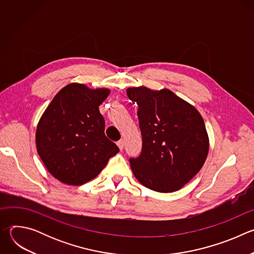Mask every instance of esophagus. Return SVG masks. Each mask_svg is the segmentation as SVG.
<instances>
[{
  "instance_id": "obj_1",
  "label": "esophagus",
  "mask_w": 254,
  "mask_h": 254,
  "mask_svg": "<svg viewBox=\"0 0 254 254\" xmlns=\"http://www.w3.org/2000/svg\"><path fill=\"white\" fill-rule=\"evenodd\" d=\"M117 143H118V146H119L120 150H123V149H124V147H125V140H124V139L119 140Z\"/></svg>"
}]
</instances>
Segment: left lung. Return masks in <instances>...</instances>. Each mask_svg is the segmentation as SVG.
<instances>
[{"instance_id": "left-lung-1", "label": "left lung", "mask_w": 254, "mask_h": 254, "mask_svg": "<svg viewBox=\"0 0 254 254\" xmlns=\"http://www.w3.org/2000/svg\"><path fill=\"white\" fill-rule=\"evenodd\" d=\"M127 94L138 106L141 153L129 163L138 182L151 190H180L203 167L209 138L196 108L169 89L130 87Z\"/></svg>"}]
</instances>
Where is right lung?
<instances>
[{
    "mask_svg": "<svg viewBox=\"0 0 254 254\" xmlns=\"http://www.w3.org/2000/svg\"><path fill=\"white\" fill-rule=\"evenodd\" d=\"M110 89H90L79 83L63 87L52 99L36 130V146L49 173L68 185L95 178L120 152L104 133L98 106Z\"/></svg>",
    "mask_w": 254,
    "mask_h": 254,
    "instance_id": "1",
    "label": "right lung"
}]
</instances>
